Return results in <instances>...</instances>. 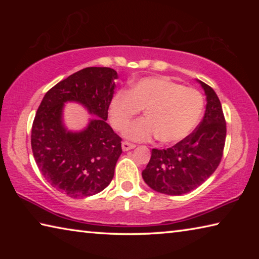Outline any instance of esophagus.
Here are the masks:
<instances>
[{"label":"esophagus","instance_id":"esophagus-1","mask_svg":"<svg viewBox=\"0 0 259 259\" xmlns=\"http://www.w3.org/2000/svg\"><path fill=\"white\" fill-rule=\"evenodd\" d=\"M135 147H136V146L134 145V144L128 143V142H122V150H123L124 152L133 150V148H135Z\"/></svg>","mask_w":259,"mask_h":259}]
</instances>
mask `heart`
Here are the masks:
<instances>
[{
	"label": "heart",
	"instance_id": "1",
	"mask_svg": "<svg viewBox=\"0 0 259 259\" xmlns=\"http://www.w3.org/2000/svg\"><path fill=\"white\" fill-rule=\"evenodd\" d=\"M142 109L146 117L127 126ZM204 100L200 91L183 87L165 76L143 77L121 90L108 104L113 129L124 130V137L145 142L156 137L164 145L186 139L202 119Z\"/></svg>",
	"mask_w": 259,
	"mask_h": 259
}]
</instances>
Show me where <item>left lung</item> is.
I'll use <instances>...</instances> for the list:
<instances>
[{"label":"left lung","instance_id":"1","mask_svg":"<svg viewBox=\"0 0 259 259\" xmlns=\"http://www.w3.org/2000/svg\"><path fill=\"white\" fill-rule=\"evenodd\" d=\"M207 100L203 120L183 142L166 148H153L151 160L142 172L152 190L166 195H183L203 184L222 160L226 123L219 98L211 87L196 80Z\"/></svg>","mask_w":259,"mask_h":259}]
</instances>
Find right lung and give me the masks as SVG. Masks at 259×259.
I'll list each match as a JSON object with an SVG mask.
<instances>
[{"mask_svg":"<svg viewBox=\"0 0 259 259\" xmlns=\"http://www.w3.org/2000/svg\"><path fill=\"white\" fill-rule=\"evenodd\" d=\"M117 77L113 68H83L51 88L37 108L30 140L35 162L46 181L71 198L97 194L113 179L121 138L106 120ZM67 102L93 115L83 130L64 125Z\"/></svg>","mask_w":259,"mask_h":259,"instance_id":"add662e5","label":"right lung"}]
</instances>
